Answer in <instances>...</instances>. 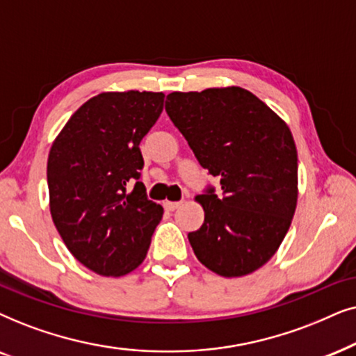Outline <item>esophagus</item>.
<instances>
[{
	"label": "esophagus",
	"mask_w": 356,
	"mask_h": 356,
	"mask_svg": "<svg viewBox=\"0 0 356 356\" xmlns=\"http://www.w3.org/2000/svg\"><path fill=\"white\" fill-rule=\"evenodd\" d=\"M182 205V202H164V207H165V210H169V211H174V210H177L179 207Z\"/></svg>",
	"instance_id": "1"
}]
</instances>
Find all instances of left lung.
Returning <instances> with one entry per match:
<instances>
[{
    "mask_svg": "<svg viewBox=\"0 0 356 356\" xmlns=\"http://www.w3.org/2000/svg\"><path fill=\"white\" fill-rule=\"evenodd\" d=\"M165 112L198 163L220 179L197 200L200 229L188 233L197 259L221 277L262 267L290 229L298 198V153L286 123L243 88L170 92Z\"/></svg>",
    "mask_w": 356,
    "mask_h": 356,
    "instance_id": "left-lung-1",
    "label": "left lung"
}]
</instances>
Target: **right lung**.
<instances>
[{
	"mask_svg": "<svg viewBox=\"0 0 356 356\" xmlns=\"http://www.w3.org/2000/svg\"><path fill=\"white\" fill-rule=\"evenodd\" d=\"M163 106V92H102L71 115L51 145V218L74 259L104 277L138 267L163 218L141 182L140 151Z\"/></svg>",
	"mask_w": 356,
	"mask_h": 356,
	"instance_id": "right-lung-1",
	"label": "right lung"
}]
</instances>
